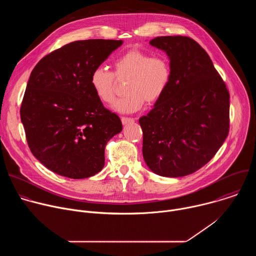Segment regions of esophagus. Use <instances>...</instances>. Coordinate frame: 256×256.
I'll list each match as a JSON object with an SVG mask.
<instances>
[{"mask_svg":"<svg viewBox=\"0 0 256 256\" xmlns=\"http://www.w3.org/2000/svg\"><path fill=\"white\" fill-rule=\"evenodd\" d=\"M134 122V118H122V122L124 126H126L128 124H132Z\"/></svg>","mask_w":256,"mask_h":256,"instance_id":"obj_1","label":"esophagus"}]
</instances>
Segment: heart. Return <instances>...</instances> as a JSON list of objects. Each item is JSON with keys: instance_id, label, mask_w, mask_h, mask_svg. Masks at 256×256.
<instances>
[{"instance_id": "obj_1", "label": "heart", "mask_w": 256, "mask_h": 256, "mask_svg": "<svg viewBox=\"0 0 256 256\" xmlns=\"http://www.w3.org/2000/svg\"><path fill=\"white\" fill-rule=\"evenodd\" d=\"M114 74L103 66L94 68L90 76L91 87L104 103H112L116 96V80L126 81V95L112 105L120 114H132L148 104L157 103L167 91L172 70L165 56H156L140 50H130L114 62Z\"/></svg>"}]
</instances>
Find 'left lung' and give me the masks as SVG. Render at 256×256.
Listing matches in <instances>:
<instances>
[{
	"mask_svg": "<svg viewBox=\"0 0 256 256\" xmlns=\"http://www.w3.org/2000/svg\"><path fill=\"white\" fill-rule=\"evenodd\" d=\"M172 77L164 96L138 120L142 157L164 177L192 174L221 148L229 132V92L206 50L186 36H158Z\"/></svg>",
	"mask_w": 256,
	"mask_h": 256,
	"instance_id": "obj_1",
	"label": "left lung"
}]
</instances>
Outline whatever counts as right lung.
I'll list each match as a JSON object with an SVG mask.
<instances>
[{"label":"right lung","mask_w":256,"mask_h":256,"mask_svg":"<svg viewBox=\"0 0 256 256\" xmlns=\"http://www.w3.org/2000/svg\"><path fill=\"white\" fill-rule=\"evenodd\" d=\"M122 42H70L42 58L31 72L20 116L30 151L50 171L82 179L104 167L106 144L122 124L104 108L90 76Z\"/></svg>","instance_id":"obj_1"}]
</instances>
